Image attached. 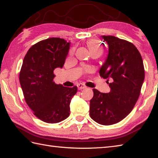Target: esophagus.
<instances>
[{"label":"esophagus","instance_id":"esophagus-1","mask_svg":"<svg viewBox=\"0 0 158 158\" xmlns=\"http://www.w3.org/2000/svg\"><path fill=\"white\" fill-rule=\"evenodd\" d=\"M77 88H78V89L81 90L83 89H85L86 87L83 84H82V83H79V84L77 85Z\"/></svg>","mask_w":158,"mask_h":158}]
</instances>
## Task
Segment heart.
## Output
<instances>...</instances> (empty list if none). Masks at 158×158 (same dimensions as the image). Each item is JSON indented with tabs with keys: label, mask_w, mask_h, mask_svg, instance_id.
Listing matches in <instances>:
<instances>
[{
	"label": "heart",
	"mask_w": 158,
	"mask_h": 158,
	"mask_svg": "<svg viewBox=\"0 0 158 158\" xmlns=\"http://www.w3.org/2000/svg\"><path fill=\"white\" fill-rule=\"evenodd\" d=\"M87 45H88V49L91 53L96 51L102 52V47L100 45L98 42L96 41V40H89V41H88V43H87ZM73 53V50H71V51L70 52V53L71 54Z\"/></svg>",
	"instance_id": "heart-1"
}]
</instances>
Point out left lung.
I'll return each instance as SVG.
<instances>
[{
	"instance_id": "8db88e82",
	"label": "left lung",
	"mask_w": 158,
	"mask_h": 158,
	"mask_svg": "<svg viewBox=\"0 0 158 158\" xmlns=\"http://www.w3.org/2000/svg\"><path fill=\"white\" fill-rule=\"evenodd\" d=\"M101 37L108 45L109 52L99 74L107 79L110 91L102 93L93 89L89 115L98 123L109 126L132 111L145 79V70L140 53L132 43L114 36Z\"/></svg>"
}]
</instances>
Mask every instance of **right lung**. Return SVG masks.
I'll use <instances>...</instances> for the list:
<instances>
[{
  "instance_id": "add662e5",
  "label": "right lung",
  "mask_w": 158,
  "mask_h": 158,
  "mask_svg": "<svg viewBox=\"0 0 158 158\" xmlns=\"http://www.w3.org/2000/svg\"><path fill=\"white\" fill-rule=\"evenodd\" d=\"M70 45L60 38L43 40L32 45L23 60L19 83L25 100L35 115L46 123L66 119L77 92V86L68 88L53 82V70L63 67Z\"/></svg>"
}]
</instances>
